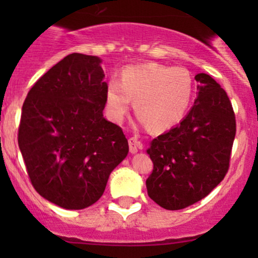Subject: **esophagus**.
Segmentation results:
<instances>
[{
    "mask_svg": "<svg viewBox=\"0 0 258 258\" xmlns=\"http://www.w3.org/2000/svg\"><path fill=\"white\" fill-rule=\"evenodd\" d=\"M128 146H130V152L132 154H136L138 152V149H141L142 148L141 142H139L136 137H131L128 139Z\"/></svg>",
    "mask_w": 258,
    "mask_h": 258,
    "instance_id": "1",
    "label": "esophagus"
}]
</instances>
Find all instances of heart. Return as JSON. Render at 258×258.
<instances>
[{"label":"heart","instance_id":"b5f03b06","mask_svg":"<svg viewBox=\"0 0 258 258\" xmlns=\"http://www.w3.org/2000/svg\"><path fill=\"white\" fill-rule=\"evenodd\" d=\"M193 76L183 67L148 63L126 68L120 81L109 82L105 93L108 115L121 122L135 100V110L153 131H164L179 122L193 96Z\"/></svg>","mask_w":258,"mask_h":258}]
</instances>
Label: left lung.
<instances>
[{"label":"left lung","instance_id":"obj_1","mask_svg":"<svg viewBox=\"0 0 258 258\" xmlns=\"http://www.w3.org/2000/svg\"><path fill=\"white\" fill-rule=\"evenodd\" d=\"M198 98L178 126L162 133L147 150L154 167L148 195L166 210H182L209 195L229 170L236 122L226 91L198 74Z\"/></svg>","mask_w":258,"mask_h":258}]
</instances>
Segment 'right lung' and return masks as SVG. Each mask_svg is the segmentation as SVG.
<instances>
[{
  "label": "right lung",
  "instance_id": "1",
  "mask_svg": "<svg viewBox=\"0 0 258 258\" xmlns=\"http://www.w3.org/2000/svg\"><path fill=\"white\" fill-rule=\"evenodd\" d=\"M100 59L73 53L35 82L24 100L18 144L35 190L81 210L104 193L126 158L122 128L103 117L108 85Z\"/></svg>",
  "mask_w": 258,
  "mask_h": 258
}]
</instances>
